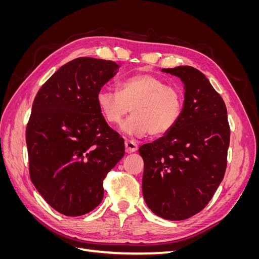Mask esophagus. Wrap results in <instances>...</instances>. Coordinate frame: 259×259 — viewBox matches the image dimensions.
<instances>
[{
  "label": "esophagus",
  "mask_w": 259,
  "mask_h": 259,
  "mask_svg": "<svg viewBox=\"0 0 259 259\" xmlns=\"http://www.w3.org/2000/svg\"><path fill=\"white\" fill-rule=\"evenodd\" d=\"M137 149H138V146L134 140H126V142H125V150H126V152L128 153L135 152Z\"/></svg>",
  "instance_id": "obj_1"
}]
</instances>
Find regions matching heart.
Wrapping results in <instances>:
<instances>
[{"instance_id":"1","label":"heart","mask_w":259,"mask_h":259,"mask_svg":"<svg viewBox=\"0 0 259 259\" xmlns=\"http://www.w3.org/2000/svg\"><path fill=\"white\" fill-rule=\"evenodd\" d=\"M96 101L104 120L110 125L119 124L132 111L120 130L136 137L148 133L154 137L167 134L184 109L183 92L152 74L128 76L117 85V92L101 89Z\"/></svg>"}]
</instances>
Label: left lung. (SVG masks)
<instances>
[{"instance_id":"left-lung-1","label":"left lung","mask_w":259,"mask_h":259,"mask_svg":"<svg viewBox=\"0 0 259 259\" xmlns=\"http://www.w3.org/2000/svg\"><path fill=\"white\" fill-rule=\"evenodd\" d=\"M162 71L184 83V109L173 130L139 147L143 194L155 215L184 221L204 208L221 185L230 127L223 98L198 69L179 66Z\"/></svg>"}]
</instances>
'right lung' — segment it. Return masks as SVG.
I'll return each mask as SVG.
<instances>
[{"label": "right lung", "mask_w": 259, "mask_h": 259, "mask_svg": "<svg viewBox=\"0 0 259 259\" xmlns=\"http://www.w3.org/2000/svg\"><path fill=\"white\" fill-rule=\"evenodd\" d=\"M111 60L80 57L37 92L26 130L29 173L60 214L90 213L104 198L106 175L124 156V140L101 115L96 96L116 74Z\"/></svg>", "instance_id": "obj_1"}]
</instances>
